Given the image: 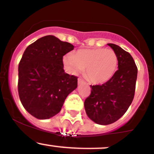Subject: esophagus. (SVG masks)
Masks as SVG:
<instances>
[{"label":"esophagus","mask_w":154,"mask_h":154,"mask_svg":"<svg viewBox=\"0 0 154 154\" xmlns=\"http://www.w3.org/2000/svg\"><path fill=\"white\" fill-rule=\"evenodd\" d=\"M82 82H84V80H83L82 78H80V77L78 78V83H79V84H81V83H82Z\"/></svg>","instance_id":"obj_1"}]
</instances>
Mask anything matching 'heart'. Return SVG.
Returning <instances> with one entry per match:
<instances>
[{
    "instance_id": "1",
    "label": "heart",
    "mask_w": 154,
    "mask_h": 154,
    "mask_svg": "<svg viewBox=\"0 0 154 154\" xmlns=\"http://www.w3.org/2000/svg\"><path fill=\"white\" fill-rule=\"evenodd\" d=\"M63 63L73 73L85 69V75L90 82L103 84L116 73L118 57L115 51L110 48L79 49L73 55L65 56Z\"/></svg>"
}]
</instances>
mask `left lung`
Here are the masks:
<instances>
[{"instance_id": "obj_1", "label": "left lung", "mask_w": 154, "mask_h": 154, "mask_svg": "<svg viewBox=\"0 0 154 154\" xmlns=\"http://www.w3.org/2000/svg\"><path fill=\"white\" fill-rule=\"evenodd\" d=\"M108 45L117 55L119 69L108 82L91 85V93L84 103L88 117L102 125L115 122L128 111L135 95L137 75L131 55L115 44Z\"/></svg>"}]
</instances>
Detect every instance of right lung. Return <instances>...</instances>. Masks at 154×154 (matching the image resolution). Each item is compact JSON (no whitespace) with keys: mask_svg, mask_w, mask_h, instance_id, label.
<instances>
[{"mask_svg":"<svg viewBox=\"0 0 154 154\" xmlns=\"http://www.w3.org/2000/svg\"><path fill=\"white\" fill-rule=\"evenodd\" d=\"M71 43L47 35L30 44L19 63L18 93L24 109L39 119L61 111L67 95L77 87V77L63 70V56Z\"/></svg>","mask_w":154,"mask_h":154,"instance_id":"right-lung-1","label":"right lung"}]
</instances>
